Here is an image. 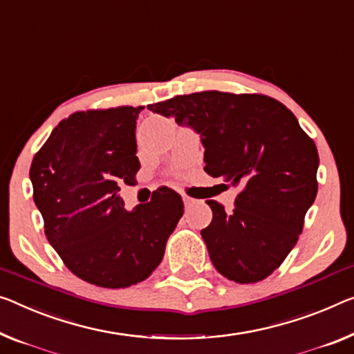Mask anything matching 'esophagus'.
Listing matches in <instances>:
<instances>
[{
	"label": "esophagus",
	"instance_id": "obj_1",
	"mask_svg": "<svg viewBox=\"0 0 354 354\" xmlns=\"http://www.w3.org/2000/svg\"><path fill=\"white\" fill-rule=\"evenodd\" d=\"M196 203L193 198H189V196H183V204L185 207H192V205Z\"/></svg>",
	"mask_w": 354,
	"mask_h": 354
}]
</instances>
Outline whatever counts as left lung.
<instances>
[{
    "instance_id": "1",
    "label": "left lung",
    "mask_w": 354,
    "mask_h": 354,
    "mask_svg": "<svg viewBox=\"0 0 354 354\" xmlns=\"http://www.w3.org/2000/svg\"><path fill=\"white\" fill-rule=\"evenodd\" d=\"M201 134L204 171L239 187L236 207L207 201L201 231L215 269L237 283H257L283 263L318 192V150L290 109L259 93L207 90L149 104Z\"/></svg>"
}]
</instances>
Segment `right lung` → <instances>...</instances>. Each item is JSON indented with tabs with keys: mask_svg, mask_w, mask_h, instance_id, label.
Returning a JSON list of instances; mask_svg holds the SVG:
<instances>
[{
	"mask_svg": "<svg viewBox=\"0 0 354 354\" xmlns=\"http://www.w3.org/2000/svg\"><path fill=\"white\" fill-rule=\"evenodd\" d=\"M144 106L79 111L59 122L32 158V199L48 242L79 279L102 288L145 280L183 215L182 196L158 188L128 212L120 189L136 185V118Z\"/></svg>",
	"mask_w": 354,
	"mask_h": 354,
	"instance_id": "1",
	"label": "right lung"
}]
</instances>
